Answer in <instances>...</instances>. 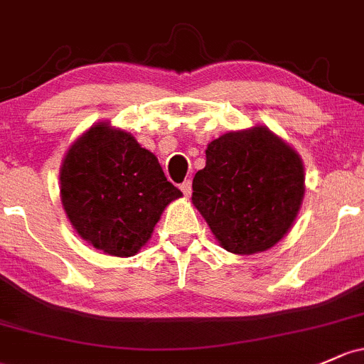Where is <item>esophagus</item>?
Listing matches in <instances>:
<instances>
[{
  "label": "esophagus",
  "instance_id": "obj_1",
  "mask_svg": "<svg viewBox=\"0 0 364 364\" xmlns=\"http://www.w3.org/2000/svg\"><path fill=\"white\" fill-rule=\"evenodd\" d=\"M181 189H182L183 196H191V193H193V182H191V181H183L181 183Z\"/></svg>",
  "mask_w": 364,
  "mask_h": 364
}]
</instances>
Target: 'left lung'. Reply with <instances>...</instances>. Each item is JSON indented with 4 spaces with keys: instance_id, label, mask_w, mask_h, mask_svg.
<instances>
[{
    "instance_id": "obj_1",
    "label": "left lung",
    "mask_w": 364,
    "mask_h": 364,
    "mask_svg": "<svg viewBox=\"0 0 364 364\" xmlns=\"http://www.w3.org/2000/svg\"><path fill=\"white\" fill-rule=\"evenodd\" d=\"M193 203L228 252L252 255L291 228L304 198L299 154L264 127L230 132L208 144L194 175Z\"/></svg>"
}]
</instances>
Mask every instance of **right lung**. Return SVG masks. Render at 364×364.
<instances>
[{"mask_svg": "<svg viewBox=\"0 0 364 364\" xmlns=\"http://www.w3.org/2000/svg\"><path fill=\"white\" fill-rule=\"evenodd\" d=\"M181 196L152 152L105 123L74 142L60 168L62 205L73 228L107 255H135L168 203Z\"/></svg>", "mask_w": 364, "mask_h": 364, "instance_id": "right-lung-1", "label": "right lung"}]
</instances>
